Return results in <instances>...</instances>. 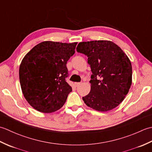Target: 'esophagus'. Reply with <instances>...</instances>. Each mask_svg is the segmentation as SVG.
Segmentation results:
<instances>
[{"label":"esophagus","instance_id":"obj_1","mask_svg":"<svg viewBox=\"0 0 152 152\" xmlns=\"http://www.w3.org/2000/svg\"><path fill=\"white\" fill-rule=\"evenodd\" d=\"M81 84H82V83H80V82H76L75 83V86L76 87H78V86H80Z\"/></svg>","mask_w":152,"mask_h":152}]
</instances>
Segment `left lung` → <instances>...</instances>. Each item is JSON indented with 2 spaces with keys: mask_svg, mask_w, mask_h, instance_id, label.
<instances>
[{
  "mask_svg": "<svg viewBox=\"0 0 152 152\" xmlns=\"http://www.w3.org/2000/svg\"><path fill=\"white\" fill-rule=\"evenodd\" d=\"M76 50L88 56L92 74L91 91L82 99L99 112L115 108L124 101L132 83L131 63L118 45L109 40L83 42Z\"/></svg>",
  "mask_w": 152,
  "mask_h": 152,
  "instance_id": "1",
  "label": "left lung"
}]
</instances>
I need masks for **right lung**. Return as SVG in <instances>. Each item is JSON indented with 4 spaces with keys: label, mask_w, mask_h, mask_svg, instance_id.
Returning a JSON list of instances; mask_svg holds the SVG:
<instances>
[{
    "label": "right lung",
    "mask_w": 152,
    "mask_h": 152,
    "mask_svg": "<svg viewBox=\"0 0 152 152\" xmlns=\"http://www.w3.org/2000/svg\"><path fill=\"white\" fill-rule=\"evenodd\" d=\"M78 42L44 41L25 55L19 66V81L24 97L32 107L43 113L59 110L72 91L65 78L66 63Z\"/></svg>",
    "instance_id": "obj_1"
}]
</instances>
